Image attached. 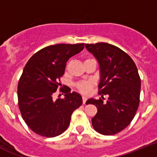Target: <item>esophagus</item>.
<instances>
[{
  "label": "esophagus",
  "instance_id": "34e87169",
  "mask_svg": "<svg viewBox=\"0 0 157 157\" xmlns=\"http://www.w3.org/2000/svg\"><path fill=\"white\" fill-rule=\"evenodd\" d=\"M82 99H83V104H85V103H86V100H87V97L86 96H83Z\"/></svg>",
  "mask_w": 157,
  "mask_h": 157
}]
</instances>
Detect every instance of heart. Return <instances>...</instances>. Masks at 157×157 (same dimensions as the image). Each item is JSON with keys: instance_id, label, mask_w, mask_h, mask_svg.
Wrapping results in <instances>:
<instances>
[{"instance_id": "heart-1", "label": "heart", "mask_w": 157, "mask_h": 157, "mask_svg": "<svg viewBox=\"0 0 157 157\" xmlns=\"http://www.w3.org/2000/svg\"><path fill=\"white\" fill-rule=\"evenodd\" d=\"M92 84L91 81H83L77 84V88L83 93H88L92 88Z\"/></svg>"}]
</instances>
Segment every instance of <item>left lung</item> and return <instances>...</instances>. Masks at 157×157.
<instances>
[{
	"label": "left lung",
	"mask_w": 157,
	"mask_h": 157,
	"mask_svg": "<svg viewBox=\"0 0 157 157\" xmlns=\"http://www.w3.org/2000/svg\"><path fill=\"white\" fill-rule=\"evenodd\" d=\"M99 66V99L87 100L94 104L97 113L92 118V126L103 135L119 133L135 116L140 102L141 79L137 66L123 50L106 43L85 44ZM108 94L107 101L103 95Z\"/></svg>",
	"instance_id": "1"
}]
</instances>
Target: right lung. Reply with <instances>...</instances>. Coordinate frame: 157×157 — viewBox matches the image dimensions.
Instances as JSON below:
<instances>
[{"instance_id":"1","label":"right lung","mask_w":157,"mask_h":157,"mask_svg":"<svg viewBox=\"0 0 157 157\" xmlns=\"http://www.w3.org/2000/svg\"><path fill=\"white\" fill-rule=\"evenodd\" d=\"M84 44L46 46L29 59L19 80V108L28 127L39 135L54 137L67 129L73 111L82 104V97L65 89V98L54 100L60 78L68 60L80 53Z\"/></svg>"}]
</instances>
